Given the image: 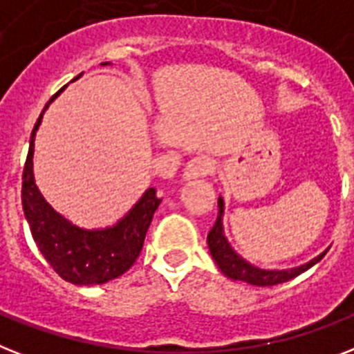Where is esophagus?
<instances>
[{"label":"esophagus","instance_id":"1","mask_svg":"<svg viewBox=\"0 0 354 354\" xmlns=\"http://www.w3.org/2000/svg\"><path fill=\"white\" fill-rule=\"evenodd\" d=\"M212 169H214V165H212V162L209 158H192L191 162L185 165V169H183V180H185V182H191V180H196V178L207 176L209 172H212Z\"/></svg>","mask_w":354,"mask_h":354}]
</instances>
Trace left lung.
I'll return each instance as SVG.
<instances>
[{
  "instance_id": "obj_1",
  "label": "left lung",
  "mask_w": 354,
  "mask_h": 354,
  "mask_svg": "<svg viewBox=\"0 0 354 354\" xmlns=\"http://www.w3.org/2000/svg\"><path fill=\"white\" fill-rule=\"evenodd\" d=\"M223 212H225V203H223V198H218V216L216 222L212 225L211 232L207 234V245H209V251H211V257L214 260V263L218 266V269L225 274L227 278L238 281H247L251 286L258 287H267V286H277V283H283L287 280H292L295 277L306 272L307 269H311L315 263L324 258V254L327 252V249L324 252H320L318 257H315L313 260H309L307 263H301L298 267H291V269H260V267L252 266L245 258H242L238 254L232 245L229 243L225 236V231H223Z\"/></svg>"
}]
</instances>
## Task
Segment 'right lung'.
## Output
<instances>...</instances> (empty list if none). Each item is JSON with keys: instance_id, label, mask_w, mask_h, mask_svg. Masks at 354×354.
<instances>
[{"instance_id": "obj_1", "label": "right lung", "mask_w": 354, "mask_h": 354, "mask_svg": "<svg viewBox=\"0 0 354 354\" xmlns=\"http://www.w3.org/2000/svg\"><path fill=\"white\" fill-rule=\"evenodd\" d=\"M102 65H109V62ZM65 88L67 85L48 100L30 134L23 169V212L37 249L63 280L74 286H100L122 277L140 257L147 229L162 198L158 196L154 187H149L125 216L103 229H83L54 211L34 180V140L45 111Z\"/></svg>"}]
</instances>
